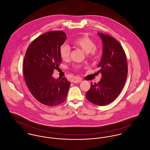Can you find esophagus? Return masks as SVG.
I'll use <instances>...</instances> for the list:
<instances>
[{"mask_svg": "<svg viewBox=\"0 0 150 150\" xmlns=\"http://www.w3.org/2000/svg\"><path fill=\"white\" fill-rule=\"evenodd\" d=\"M81 81H82V80H81V78H78L74 79L72 81V82L74 83H80Z\"/></svg>", "mask_w": 150, "mask_h": 150, "instance_id": "34e87169", "label": "esophagus"}]
</instances>
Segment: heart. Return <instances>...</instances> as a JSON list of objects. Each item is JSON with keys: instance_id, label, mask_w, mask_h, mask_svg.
Segmentation results:
<instances>
[{"instance_id": "b5f03b06", "label": "heart", "mask_w": 150, "mask_h": 150, "mask_svg": "<svg viewBox=\"0 0 150 150\" xmlns=\"http://www.w3.org/2000/svg\"><path fill=\"white\" fill-rule=\"evenodd\" d=\"M72 44L87 53L88 58L90 59L96 58L99 53V50L95 47L94 42L87 36H82L74 39L72 40ZM70 53L71 49L68 45H63L59 47V54L62 60H67L69 58ZM78 68V67H76V69Z\"/></svg>"}]
</instances>
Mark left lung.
<instances>
[{"mask_svg": "<svg viewBox=\"0 0 150 150\" xmlns=\"http://www.w3.org/2000/svg\"><path fill=\"white\" fill-rule=\"evenodd\" d=\"M103 43V55L98 65L102 78L91 84L87 99L98 105L113 102L122 91L127 79L128 66L126 53L119 42L110 35L98 33Z\"/></svg>", "mask_w": 150, "mask_h": 150, "instance_id": "left-lung-1", "label": "left lung"}]
</instances>
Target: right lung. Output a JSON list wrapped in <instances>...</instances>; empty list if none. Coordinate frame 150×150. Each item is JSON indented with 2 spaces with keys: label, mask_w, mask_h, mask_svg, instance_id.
<instances>
[{
  "label": "right lung",
  "mask_w": 150,
  "mask_h": 150,
  "mask_svg": "<svg viewBox=\"0 0 150 150\" xmlns=\"http://www.w3.org/2000/svg\"><path fill=\"white\" fill-rule=\"evenodd\" d=\"M66 39L62 31H51L36 38L28 46L23 61L25 84L35 98L48 106L57 105L67 98L70 82L55 79L52 75L59 67V47Z\"/></svg>",
  "instance_id": "add662e5"
}]
</instances>
